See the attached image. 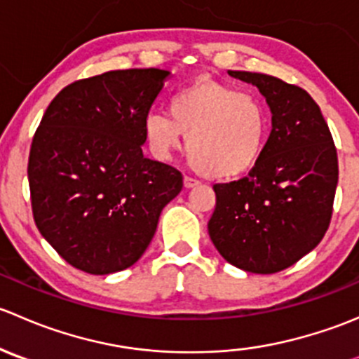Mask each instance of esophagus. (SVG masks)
Segmentation results:
<instances>
[{
	"label": "esophagus",
	"instance_id": "esophagus-1",
	"mask_svg": "<svg viewBox=\"0 0 359 359\" xmlns=\"http://www.w3.org/2000/svg\"><path fill=\"white\" fill-rule=\"evenodd\" d=\"M196 186H200V180L193 179V177H184V187H186V189H191V187Z\"/></svg>",
	"mask_w": 359,
	"mask_h": 359
}]
</instances>
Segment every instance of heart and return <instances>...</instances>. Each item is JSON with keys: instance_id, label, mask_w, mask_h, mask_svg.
I'll list each match as a JSON object with an SVG mask.
<instances>
[{"instance_id": "obj_1", "label": "heart", "mask_w": 359, "mask_h": 359, "mask_svg": "<svg viewBox=\"0 0 359 359\" xmlns=\"http://www.w3.org/2000/svg\"><path fill=\"white\" fill-rule=\"evenodd\" d=\"M144 133L154 156L170 159L182 146L193 165L212 179L245 175L259 163L269 133V111L253 93L201 79L173 93L168 114L144 118Z\"/></svg>"}]
</instances>
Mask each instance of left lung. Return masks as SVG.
<instances>
[{
    "label": "left lung",
    "mask_w": 359,
    "mask_h": 359,
    "mask_svg": "<svg viewBox=\"0 0 359 359\" xmlns=\"http://www.w3.org/2000/svg\"><path fill=\"white\" fill-rule=\"evenodd\" d=\"M227 74L259 88L273 114V130L248 177L213 186L217 203L208 234L229 264L273 274L323 240L339 180L337 151L306 90L260 72Z\"/></svg>",
    "instance_id": "left-lung-1"
}]
</instances>
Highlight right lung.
Segmentation results:
<instances>
[{
    "label": "right lung",
    "mask_w": 359,
    "mask_h": 359,
    "mask_svg": "<svg viewBox=\"0 0 359 359\" xmlns=\"http://www.w3.org/2000/svg\"><path fill=\"white\" fill-rule=\"evenodd\" d=\"M170 71L125 69L66 86L43 116L29 154V189L41 236L76 269L133 266L182 173L142 154L144 118Z\"/></svg>",
    "instance_id": "1"
}]
</instances>
